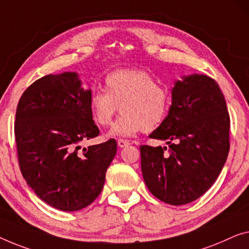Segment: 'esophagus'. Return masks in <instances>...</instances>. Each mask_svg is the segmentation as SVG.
Masks as SVG:
<instances>
[{
  "instance_id": "obj_1",
  "label": "esophagus",
  "mask_w": 249,
  "mask_h": 249,
  "mask_svg": "<svg viewBox=\"0 0 249 249\" xmlns=\"http://www.w3.org/2000/svg\"><path fill=\"white\" fill-rule=\"evenodd\" d=\"M117 144H118V146H120V147H125V146L129 145V142H128L127 140L118 139V140H117Z\"/></svg>"
}]
</instances>
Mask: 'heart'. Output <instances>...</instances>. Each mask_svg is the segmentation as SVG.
<instances>
[{"label": "heart", "instance_id": "obj_1", "mask_svg": "<svg viewBox=\"0 0 249 249\" xmlns=\"http://www.w3.org/2000/svg\"><path fill=\"white\" fill-rule=\"evenodd\" d=\"M171 91L157 84L150 72L142 69L123 68L107 73L104 91L92 90L88 107L96 124L107 127L118 112L112 134L131 136L143 131L153 132L164 123L171 108Z\"/></svg>", "mask_w": 249, "mask_h": 249}]
</instances>
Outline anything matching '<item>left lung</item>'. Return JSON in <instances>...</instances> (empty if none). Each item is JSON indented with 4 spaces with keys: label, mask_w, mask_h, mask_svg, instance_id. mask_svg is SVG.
I'll list each match as a JSON object with an SVG mask.
<instances>
[{
    "label": "left lung",
    "mask_w": 249,
    "mask_h": 249,
    "mask_svg": "<svg viewBox=\"0 0 249 249\" xmlns=\"http://www.w3.org/2000/svg\"><path fill=\"white\" fill-rule=\"evenodd\" d=\"M229 131L227 105L213 78L192 75L177 81L168 117L150 135L169 146H140L141 168L151 194L173 206L201 196L227 160Z\"/></svg>",
    "instance_id": "1"
}]
</instances>
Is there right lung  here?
Masks as SVG:
<instances>
[{
    "instance_id": "1",
    "label": "right lung",
    "mask_w": 249,
    "mask_h": 249,
    "mask_svg": "<svg viewBox=\"0 0 249 249\" xmlns=\"http://www.w3.org/2000/svg\"><path fill=\"white\" fill-rule=\"evenodd\" d=\"M90 90L76 72L48 75L30 85L18 101L14 136L20 170L48 205L76 211L103 190L116 154L114 139L80 150V142L99 135L88 107Z\"/></svg>"
}]
</instances>
